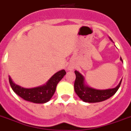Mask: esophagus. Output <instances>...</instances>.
I'll return each mask as SVG.
<instances>
[{
	"label": "esophagus",
	"mask_w": 131,
	"mask_h": 131,
	"mask_svg": "<svg viewBox=\"0 0 131 131\" xmlns=\"http://www.w3.org/2000/svg\"><path fill=\"white\" fill-rule=\"evenodd\" d=\"M68 70H73V67H68Z\"/></svg>",
	"instance_id": "1"
}]
</instances>
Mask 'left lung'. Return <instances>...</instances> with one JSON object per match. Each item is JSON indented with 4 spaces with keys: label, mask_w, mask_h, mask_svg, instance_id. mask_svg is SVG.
<instances>
[{
    "label": "left lung",
    "mask_w": 131,
    "mask_h": 131,
    "mask_svg": "<svg viewBox=\"0 0 131 131\" xmlns=\"http://www.w3.org/2000/svg\"><path fill=\"white\" fill-rule=\"evenodd\" d=\"M110 39L113 41L110 37ZM120 60L123 62L121 57ZM76 80L74 82V91L78 97L83 102L88 103H96L105 101L111 96H113L118 90L122 82V79L119 82V84L113 88H110L106 90H97L93 88L90 86L86 85L84 77L78 71L75 70Z\"/></svg>",
    "instance_id": "8db88e82"
}]
</instances>
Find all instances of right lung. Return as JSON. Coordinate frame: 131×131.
Wrapping results in <instances>:
<instances>
[{
	"instance_id": "right-lung-1",
	"label": "right lung",
	"mask_w": 131,
	"mask_h": 131,
	"mask_svg": "<svg viewBox=\"0 0 131 131\" xmlns=\"http://www.w3.org/2000/svg\"><path fill=\"white\" fill-rule=\"evenodd\" d=\"M66 74L61 70L53 74L45 84L32 88H26L16 84L9 76V82L12 89L17 95L24 100L36 103H45L49 102L55 92L58 83Z\"/></svg>"
}]
</instances>
